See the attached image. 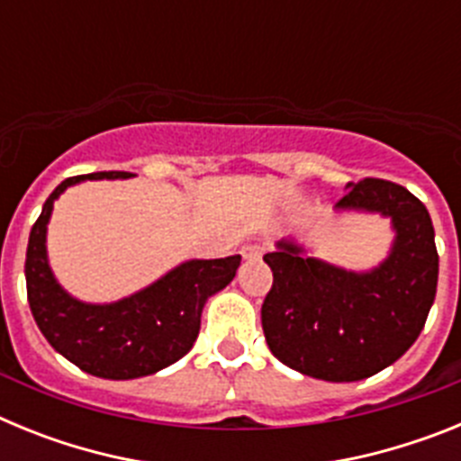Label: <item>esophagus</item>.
Masks as SVG:
<instances>
[{
    "label": "esophagus",
    "instance_id": "1",
    "mask_svg": "<svg viewBox=\"0 0 461 461\" xmlns=\"http://www.w3.org/2000/svg\"><path fill=\"white\" fill-rule=\"evenodd\" d=\"M263 251H266V247L263 244H244L242 247V256L247 260H256L263 256Z\"/></svg>",
    "mask_w": 461,
    "mask_h": 461
}]
</instances>
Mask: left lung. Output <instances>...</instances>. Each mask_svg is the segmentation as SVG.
<instances>
[{
	"label": "left lung",
	"instance_id": "8db88e82",
	"mask_svg": "<svg viewBox=\"0 0 461 461\" xmlns=\"http://www.w3.org/2000/svg\"><path fill=\"white\" fill-rule=\"evenodd\" d=\"M337 207L393 219L388 258L348 272L281 240L263 256L275 279L260 321L272 356L286 367L348 383L378 374L418 339L437 295L438 254L429 212L404 186L365 177L348 185Z\"/></svg>",
	"mask_w": 461,
	"mask_h": 461
}]
</instances>
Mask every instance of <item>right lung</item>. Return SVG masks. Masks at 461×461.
<instances>
[{
  "instance_id": "right-lung-1",
  "label": "right lung",
  "mask_w": 461,
  "mask_h": 461,
  "mask_svg": "<svg viewBox=\"0 0 461 461\" xmlns=\"http://www.w3.org/2000/svg\"><path fill=\"white\" fill-rule=\"evenodd\" d=\"M131 173L108 170L67 177L43 203L32 226L24 276L34 321L55 351L99 378L126 381L168 367L191 351L207 297L226 288L240 256L186 260L133 295L110 304H87L68 295L52 276L46 228L59 194L83 180H126Z\"/></svg>"
}]
</instances>
